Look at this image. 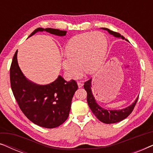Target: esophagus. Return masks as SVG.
Masks as SVG:
<instances>
[{
  "label": "esophagus",
  "mask_w": 153,
  "mask_h": 153,
  "mask_svg": "<svg viewBox=\"0 0 153 153\" xmlns=\"http://www.w3.org/2000/svg\"><path fill=\"white\" fill-rule=\"evenodd\" d=\"M77 84H78V87L79 88H81L83 86V83H81V82H78L77 83Z\"/></svg>",
  "instance_id": "esophagus-1"
}]
</instances>
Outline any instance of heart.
<instances>
[{
  "label": "heart",
  "mask_w": 153,
  "mask_h": 153,
  "mask_svg": "<svg viewBox=\"0 0 153 153\" xmlns=\"http://www.w3.org/2000/svg\"><path fill=\"white\" fill-rule=\"evenodd\" d=\"M107 39L100 32L75 35L68 42L62 56V69L69 78H78L83 70L93 73L99 68L105 54Z\"/></svg>",
  "instance_id": "b5f03b06"
}]
</instances>
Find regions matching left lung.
I'll return each mask as SVG.
<instances>
[{
	"instance_id": "obj_1",
	"label": "left lung",
	"mask_w": 153,
	"mask_h": 153,
	"mask_svg": "<svg viewBox=\"0 0 153 153\" xmlns=\"http://www.w3.org/2000/svg\"><path fill=\"white\" fill-rule=\"evenodd\" d=\"M103 30H107L108 33L111 35H114L116 37H120L121 39H124L125 37L121 35L120 33L114 32L109 30V29L106 28H102ZM126 41H128L127 39H125ZM84 89L87 92V102L88 104V106L90 108H91L92 112L93 114L97 117L98 120L101 121V122L106 123V124H111V123H116L120 121H122L128 117L129 114L132 112V111L134 108V106L137 104L138 97L134 102H133L130 106H127V107L123 108V109H118V110H109V109H105V108H102L96 102V100L94 97V95L92 93V79H89L86 82H85Z\"/></svg>"
}]
</instances>
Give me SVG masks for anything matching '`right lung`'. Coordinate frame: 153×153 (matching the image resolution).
I'll return each mask as SVG.
<instances>
[{"instance_id":"add662e5","label":"right lung","mask_w":153,"mask_h":153,"mask_svg":"<svg viewBox=\"0 0 153 153\" xmlns=\"http://www.w3.org/2000/svg\"><path fill=\"white\" fill-rule=\"evenodd\" d=\"M46 32L65 36L67 31L55 28H37L29 35ZM12 93L25 116L31 122L45 128H55L62 125L69 116L71 104L78 85L74 80L67 81L58 76L53 82L39 85L28 80L23 74L14 54L10 71Z\"/></svg>"}]
</instances>
